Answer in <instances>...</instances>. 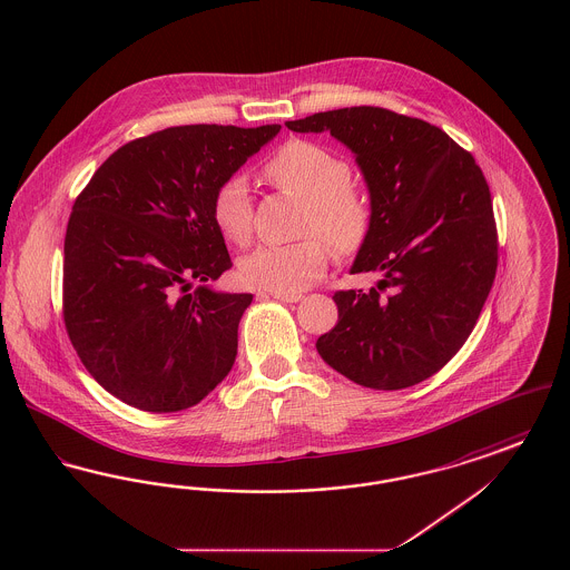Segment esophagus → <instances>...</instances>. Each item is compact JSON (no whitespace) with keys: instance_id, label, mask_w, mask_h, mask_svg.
<instances>
[{"instance_id":"34e87169","label":"esophagus","mask_w":570,"mask_h":570,"mask_svg":"<svg viewBox=\"0 0 570 570\" xmlns=\"http://www.w3.org/2000/svg\"><path fill=\"white\" fill-rule=\"evenodd\" d=\"M272 297L284 303H298L303 298L298 293H272Z\"/></svg>"}]
</instances>
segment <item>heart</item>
I'll return each mask as SVG.
<instances>
[{
  "label": "heart",
  "instance_id": "obj_1",
  "mask_svg": "<svg viewBox=\"0 0 570 570\" xmlns=\"http://www.w3.org/2000/svg\"><path fill=\"white\" fill-rule=\"evenodd\" d=\"M265 177L275 188L305 200L303 235H321L335 252H356L372 226L370 196L351 181L353 168L342 156L314 140H288L265 164ZM212 216L219 233L244 245L252 235V194L242 175L217 186ZM328 247L318 237L298 244L258 245L239 261L247 286L272 293H298L325 275Z\"/></svg>",
  "mask_w": 570,
  "mask_h": 570
}]
</instances>
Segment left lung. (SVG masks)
<instances>
[{
  "label": "left lung",
  "mask_w": 570,
  "mask_h": 570,
  "mask_svg": "<svg viewBox=\"0 0 570 570\" xmlns=\"http://www.w3.org/2000/svg\"><path fill=\"white\" fill-rule=\"evenodd\" d=\"M351 149L372 226L351 273H379L370 293L340 291L337 325L316 351L361 386L397 391L434 376L463 346L488 301L498 237L474 158L423 119L379 107L286 121Z\"/></svg>",
  "instance_id": "left-lung-1"
}]
</instances>
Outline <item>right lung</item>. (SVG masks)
<instances>
[{
	"mask_svg": "<svg viewBox=\"0 0 570 570\" xmlns=\"http://www.w3.org/2000/svg\"><path fill=\"white\" fill-rule=\"evenodd\" d=\"M279 128L179 126L136 138L77 198L63 321L87 372L124 404L186 410L228 376L252 295L212 286L233 267L212 200Z\"/></svg>",
	"mask_w": 570,
	"mask_h": 570,
	"instance_id": "1",
	"label": "right lung"
}]
</instances>
